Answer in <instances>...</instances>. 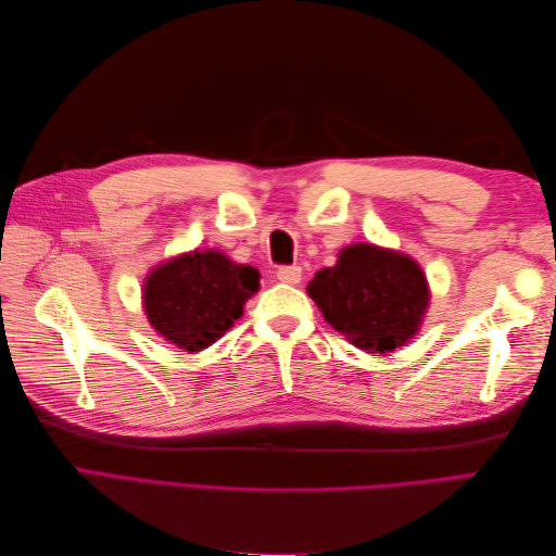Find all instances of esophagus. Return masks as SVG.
Segmentation results:
<instances>
[{"label": "esophagus", "instance_id": "34e87169", "mask_svg": "<svg viewBox=\"0 0 556 556\" xmlns=\"http://www.w3.org/2000/svg\"><path fill=\"white\" fill-rule=\"evenodd\" d=\"M276 278L280 282H288V285H296L301 280V266H280L276 271Z\"/></svg>", "mask_w": 556, "mask_h": 556}]
</instances>
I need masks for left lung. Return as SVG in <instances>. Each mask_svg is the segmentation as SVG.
<instances>
[{
    "mask_svg": "<svg viewBox=\"0 0 556 556\" xmlns=\"http://www.w3.org/2000/svg\"><path fill=\"white\" fill-rule=\"evenodd\" d=\"M308 296L352 345L384 355L417 333L429 306V285L408 255L352 243L341 250L339 262L315 274Z\"/></svg>",
    "mask_w": 556,
    "mask_h": 556,
    "instance_id": "1",
    "label": "left lung"
}]
</instances>
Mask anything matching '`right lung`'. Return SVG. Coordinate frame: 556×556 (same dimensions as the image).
I'll use <instances>...</instances> for the list:
<instances>
[{"label":"right lung","mask_w":556,"mask_h":556,"mask_svg":"<svg viewBox=\"0 0 556 556\" xmlns=\"http://www.w3.org/2000/svg\"><path fill=\"white\" fill-rule=\"evenodd\" d=\"M257 290L255 266L233 264L220 250H194L148 274L143 308L164 341L199 352L233 327Z\"/></svg>","instance_id":"1"}]
</instances>
